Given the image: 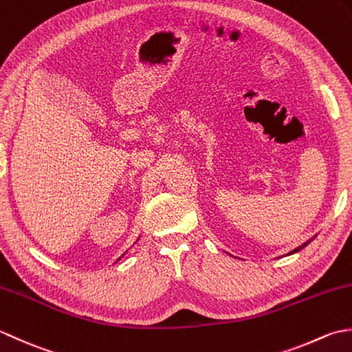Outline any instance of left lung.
I'll return each instance as SVG.
<instances>
[{
	"instance_id": "1",
	"label": "left lung",
	"mask_w": 352,
	"mask_h": 352,
	"mask_svg": "<svg viewBox=\"0 0 352 352\" xmlns=\"http://www.w3.org/2000/svg\"><path fill=\"white\" fill-rule=\"evenodd\" d=\"M311 240H313V239H311ZM311 240H308V241H305V243H304V245H300V246H298L296 249H293V250H292V252H289V254H287V255H292V254H296V252H299V250H300V249H304V248H305V246L308 245V243H310Z\"/></svg>"
}]
</instances>
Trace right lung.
<instances>
[{
  "label": "right lung",
  "instance_id": "right-lung-1",
  "mask_svg": "<svg viewBox=\"0 0 352 352\" xmlns=\"http://www.w3.org/2000/svg\"><path fill=\"white\" fill-rule=\"evenodd\" d=\"M123 255H124V254H123ZM118 260H120V258H118Z\"/></svg>",
  "mask_w": 352,
  "mask_h": 352
}]
</instances>
